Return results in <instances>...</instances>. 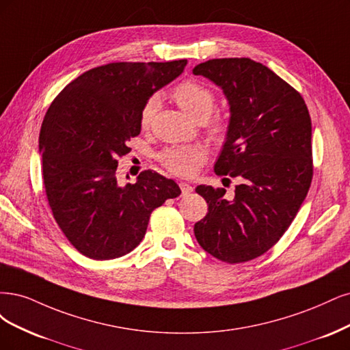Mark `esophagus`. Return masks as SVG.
Returning <instances> with one entry per match:
<instances>
[{
    "instance_id": "esophagus-1",
    "label": "esophagus",
    "mask_w": 350,
    "mask_h": 350,
    "mask_svg": "<svg viewBox=\"0 0 350 350\" xmlns=\"http://www.w3.org/2000/svg\"><path fill=\"white\" fill-rule=\"evenodd\" d=\"M178 186H180V189H182V195L183 196H186V195H189L191 190H193V187H191L189 183H186V182H180L178 183Z\"/></svg>"
}]
</instances>
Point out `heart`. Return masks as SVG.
<instances>
[{
  "label": "heart",
  "instance_id": "b5f03b06",
  "mask_svg": "<svg viewBox=\"0 0 350 350\" xmlns=\"http://www.w3.org/2000/svg\"><path fill=\"white\" fill-rule=\"evenodd\" d=\"M172 94L183 110L198 120H205L212 113L217 105V97L211 88L195 80L180 81L173 90ZM160 107V97L157 94L150 96L142 105L139 113L141 128H148L157 110ZM208 132L212 138L221 139L228 132L227 122L221 118L209 122ZM205 160V151L200 146H172L160 154V161L168 172L177 176L193 174L199 165Z\"/></svg>",
  "mask_w": 350,
  "mask_h": 350
}]
</instances>
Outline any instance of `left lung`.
I'll return each instance as SVG.
<instances>
[{"mask_svg": "<svg viewBox=\"0 0 350 350\" xmlns=\"http://www.w3.org/2000/svg\"><path fill=\"white\" fill-rule=\"evenodd\" d=\"M222 88L230 103L218 176L239 177L232 200L225 189L200 185L208 213L195 224L202 249L225 263L265 254L280 240L312 180L311 118L294 87L250 58H221L193 68Z\"/></svg>", "mask_w": 350, "mask_h": 350, "instance_id": "obj_1", "label": "left lung"}]
</instances>
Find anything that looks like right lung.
Here are the masks:
<instances>
[{"label":"right lung","instance_id":"add662e5","mask_svg":"<svg viewBox=\"0 0 350 350\" xmlns=\"http://www.w3.org/2000/svg\"><path fill=\"white\" fill-rule=\"evenodd\" d=\"M187 61L111 62L81 74L56 96L42 122L44 191L68 241L94 260L128 254L146 232L151 212L182 190L145 170L118 183V160L141 132L145 100L183 72Z\"/></svg>","mask_w":350,"mask_h":350}]
</instances>
